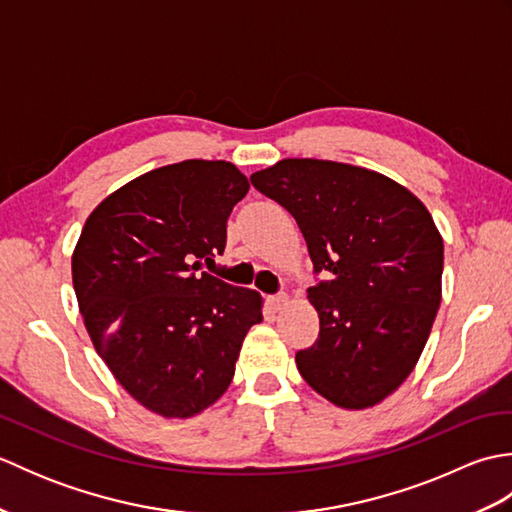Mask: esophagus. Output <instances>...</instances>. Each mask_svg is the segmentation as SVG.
<instances>
[{
  "label": "esophagus",
  "instance_id": "34e87169",
  "mask_svg": "<svg viewBox=\"0 0 512 512\" xmlns=\"http://www.w3.org/2000/svg\"><path fill=\"white\" fill-rule=\"evenodd\" d=\"M268 303H270V308H273V310H284L290 303V297L288 295H275V297L268 299Z\"/></svg>",
  "mask_w": 512,
  "mask_h": 512
}]
</instances>
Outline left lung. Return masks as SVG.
Returning <instances> with one entry per match:
<instances>
[{
	"label": "left lung",
	"instance_id": "left-lung-1",
	"mask_svg": "<svg viewBox=\"0 0 512 512\" xmlns=\"http://www.w3.org/2000/svg\"><path fill=\"white\" fill-rule=\"evenodd\" d=\"M250 182L295 217L317 273L308 290L319 339L297 352L303 380L341 409L361 411L405 383L442 301V235L416 195L383 173L284 158Z\"/></svg>",
	"mask_w": 512,
	"mask_h": 512
}]
</instances>
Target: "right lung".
<instances>
[{
	"label": "right lung",
	"instance_id": "obj_1",
	"mask_svg": "<svg viewBox=\"0 0 512 512\" xmlns=\"http://www.w3.org/2000/svg\"><path fill=\"white\" fill-rule=\"evenodd\" d=\"M226 160H184L129 180L90 213L72 284L96 354L156 416L187 420L215 405L235 374L264 299L209 273L226 220L248 193Z\"/></svg>",
	"mask_w": 512,
	"mask_h": 512
}]
</instances>
